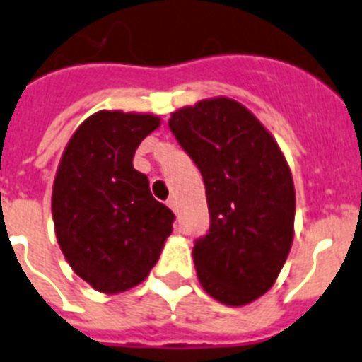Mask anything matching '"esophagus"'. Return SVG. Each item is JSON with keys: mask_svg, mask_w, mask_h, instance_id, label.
Segmentation results:
<instances>
[{"mask_svg": "<svg viewBox=\"0 0 362 362\" xmlns=\"http://www.w3.org/2000/svg\"><path fill=\"white\" fill-rule=\"evenodd\" d=\"M167 206H169V208L176 214V211H178V200H176V197H171V199L167 200Z\"/></svg>", "mask_w": 362, "mask_h": 362, "instance_id": "obj_1", "label": "esophagus"}]
</instances>
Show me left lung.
Here are the masks:
<instances>
[{
	"instance_id": "1",
	"label": "left lung",
	"mask_w": 362,
	"mask_h": 362,
	"mask_svg": "<svg viewBox=\"0 0 362 362\" xmlns=\"http://www.w3.org/2000/svg\"><path fill=\"white\" fill-rule=\"evenodd\" d=\"M169 129L206 186L209 230L193 247L200 285L224 305H247L274 285L293 245L289 163L256 115L228 97L173 112Z\"/></svg>"
}]
</instances>
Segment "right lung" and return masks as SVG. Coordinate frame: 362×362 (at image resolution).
Returning <instances> with one entry per match:
<instances>
[{"mask_svg":"<svg viewBox=\"0 0 362 362\" xmlns=\"http://www.w3.org/2000/svg\"><path fill=\"white\" fill-rule=\"evenodd\" d=\"M158 127V115L101 110L75 130L60 158L51 197L57 241L75 274L99 293L141 284L173 232L175 214L132 165Z\"/></svg>","mask_w":362,"mask_h":362,"instance_id":"add662e5","label":"right lung"}]
</instances>
